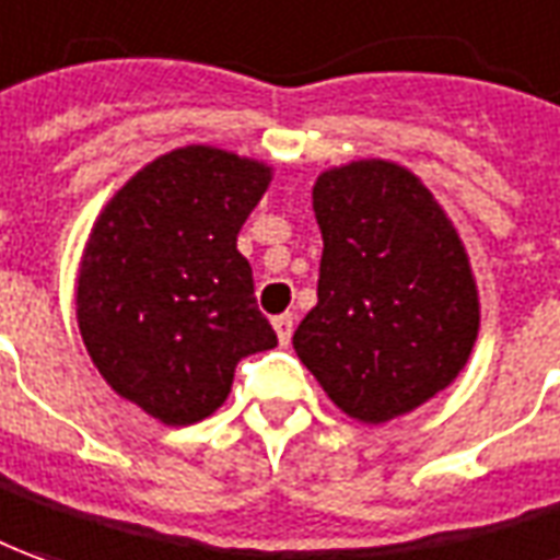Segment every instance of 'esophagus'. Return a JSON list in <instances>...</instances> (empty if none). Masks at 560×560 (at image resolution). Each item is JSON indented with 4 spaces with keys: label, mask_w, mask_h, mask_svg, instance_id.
Here are the masks:
<instances>
[{
    "label": "esophagus",
    "mask_w": 560,
    "mask_h": 560,
    "mask_svg": "<svg viewBox=\"0 0 560 560\" xmlns=\"http://www.w3.org/2000/svg\"><path fill=\"white\" fill-rule=\"evenodd\" d=\"M292 329H295V317H292V314H280V317H273V331H277V338H280V345L283 347L289 345Z\"/></svg>",
    "instance_id": "esophagus-1"
}]
</instances>
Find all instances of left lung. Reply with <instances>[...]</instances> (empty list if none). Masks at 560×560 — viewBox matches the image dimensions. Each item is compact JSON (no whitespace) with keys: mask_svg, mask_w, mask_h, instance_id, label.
Segmentation results:
<instances>
[{"mask_svg":"<svg viewBox=\"0 0 560 560\" xmlns=\"http://www.w3.org/2000/svg\"><path fill=\"white\" fill-rule=\"evenodd\" d=\"M314 215L317 304L292 347L347 418H402L451 387L476 347L469 253L420 176L387 158L323 170Z\"/></svg>","mask_w":560,"mask_h":560,"instance_id":"1","label":"left lung"}]
</instances>
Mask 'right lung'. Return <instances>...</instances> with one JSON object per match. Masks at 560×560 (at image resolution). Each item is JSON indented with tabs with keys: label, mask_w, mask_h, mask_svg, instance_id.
I'll use <instances>...</instances> for the list:
<instances>
[{
	"label": "right lung",
	"mask_w": 560,
	"mask_h": 560,
	"mask_svg": "<svg viewBox=\"0 0 560 560\" xmlns=\"http://www.w3.org/2000/svg\"><path fill=\"white\" fill-rule=\"evenodd\" d=\"M273 167L183 145L140 167L94 219L75 319L96 372L167 427L210 418L243 357L277 347L237 249Z\"/></svg>",
	"instance_id": "add662e5"
}]
</instances>
